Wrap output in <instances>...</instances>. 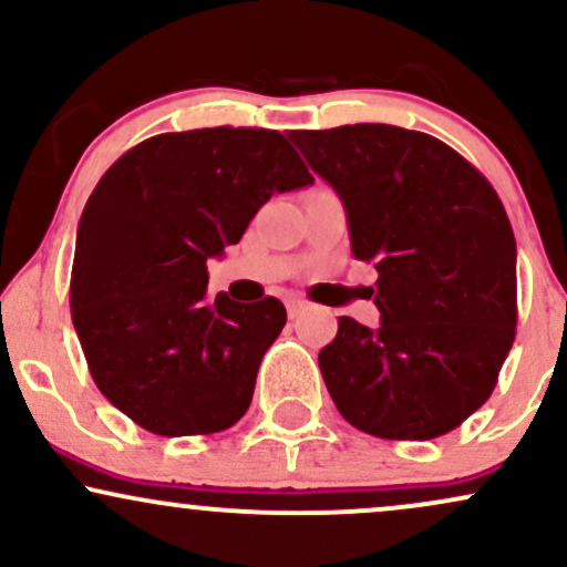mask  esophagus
I'll return each instance as SVG.
<instances>
[{"mask_svg": "<svg viewBox=\"0 0 567 567\" xmlns=\"http://www.w3.org/2000/svg\"><path fill=\"white\" fill-rule=\"evenodd\" d=\"M303 301H298V298H292V301H288V315L290 317H298L303 311Z\"/></svg>", "mask_w": 567, "mask_h": 567, "instance_id": "34e87169", "label": "esophagus"}]
</instances>
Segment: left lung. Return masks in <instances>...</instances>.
<instances>
[{
	"label": "left lung",
	"instance_id": "1",
	"mask_svg": "<svg viewBox=\"0 0 567 567\" xmlns=\"http://www.w3.org/2000/svg\"><path fill=\"white\" fill-rule=\"evenodd\" d=\"M290 141L343 199L357 261L379 271V328L341 317L320 351L338 413L383 440L453 432L496 389L517 328V245L496 188L419 130L343 125Z\"/></svg>",
	"mask_w": 567,
	"mask_h": 567
}]
</instances>
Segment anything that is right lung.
Returning <instances> with one entry per match:
<instances>
[{
	"instance_id": "obj_1",
	"label": "right lung",
	"mask_w": 567,
	"mask_h": 567,
	"mask_svg": "<svg viewBox=\"0 0 567 567\" xmlns=\"http://www.w3.org/2000/svg\"><path fill=\"white\" fill-rule=\"evenodd\" d=\"M315 184L277 130L202 127L138 143L84 205L71 320L95 386L162 437L213 434L250 408L288 311L207 296V258L275 194Z\"/></svg>"
}]
</instances>
